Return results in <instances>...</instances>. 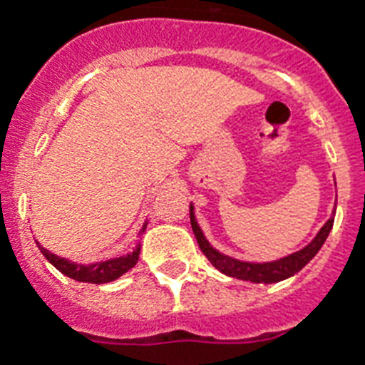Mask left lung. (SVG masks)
<instances>
[{
    "label": "left lung",
    "instance_id": "8db88e82",
    "mask_svg": "<svg viewBox=\"0 0 365 365\" xmlns=\"http://www.w3.org/2000/svg\"><path fill=\"white\" fill-rule=\"evenodd\" d=\"M189 216H191V227H193V233L195 237H197L199 248L202 250V254L208 257V261H210L212 265L216 267L220 272H223V274H227V277L239 278V280H250V282L255 284L280 282V280H286V278L294 277L295 272H299L301 269L318 254V250L322 248V244L326 242L329 231L334 227V216H331L328 222L324 223V227L318 231L317 237L307 244L305 248H301L299 252H294V254L286 255V257H280V259L277 261L250 263V261L235 259V257H229V255L217 252V250L206 240V237L202 235V229L199 227V223L195 220L193 205L189 206Z\"/></svg>",
    "mask_w": 365,
    "mask_h": 365
}]
</instances>
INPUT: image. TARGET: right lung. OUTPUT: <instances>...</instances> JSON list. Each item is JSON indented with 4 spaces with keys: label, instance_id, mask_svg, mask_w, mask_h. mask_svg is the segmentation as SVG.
Returning <instances> with one entry per match:
<instances>
[{
    "label": "right lung",
    "instance_id": "add662e5",
    "mask_svg": "<svg viewBox=\"0 0 365 365\" xmlns=\"http://www.w3.org/2000/svg\"><path fill=\"white\" fill-rule=\"evenodd\" d=\"M145 225L143 223L142 231H140V237L145 231ZM41 254L48 259V263H53L56 269H58L62 274L73 278L77 282H91V284H106L111 282V280H117V278L125 274L126 271H130L132 267L138 263V255H140V244L136 246V250L132 254L121 255V257H113V259L98 261V263H91V265H81V263H73L70 259H64L60 255L51 254L47 248H43L41 244L37 242Z\"/></svg>",
    "mask_w": 365,
    "mask_h": 365
}]
</instances>
